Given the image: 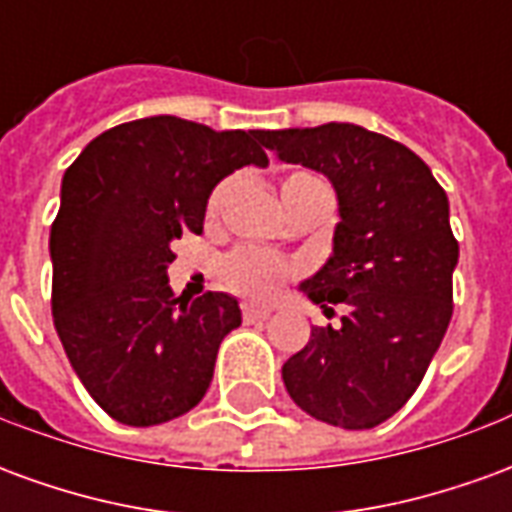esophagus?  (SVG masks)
<instances>
[{
    "label": "esophagus",
    "instance_id": "esophagus-1",
    "mask_svg": "<svg viewBox=\"0 0 512 512\" xmlns=\"http://www.w3.org/2000/svg\"><path fill=\"white\" fill-rule=\"evenodd\" d=\"M268 315H271V307H260V304H244L246 321H260V318H268Z\"/></svg>",
    "mask_w": 512,
    "mask_h": 512
}]
</instances>
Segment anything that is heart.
<instances>
[{
    "label": "heart",
    "mask_w": 512,
    "mask_h": 512,
    "mask_svg": "<svg viewBox=\"0 0 512 512\" xmlns=\"http://www.w3.org/2000/svg\"><path fill=\"white\" fill-rule=\"evenodd\" d=\"M310 180L318 178L310 175V172H293V175H288V178L282 180V200H285L288 194H293L299 186L310 183ZM224 191H227V186L222 183V186L211 194L208 216L216 213V208H219V202H222L224 197ZM222 277L235 293H241L246 299H271V296L282 288V282L290 277V266L285 260H279V257L263 252V249L241 246V249H235V252H230V255L224 257Z\"/></svg>",
    "instance_id": "heart-1"
}]
</instances>
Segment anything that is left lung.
Segmentation results:
<instances>
[{"label":"left lung","instance_id":"8db88e82","mask_svg":"<svg viewBox=\"0 0 512 512\" xmlns=\"http://www.w3.org/2000/svg\"><path fill=\"white\" fill-rule=\"evenodd\" d=\"M285 164L329 178L340 222L332 255L299 290L340 326H312L282 365L296 406L334 428L381 425L414 395L452 318L458 241L450 202L422 158L354 123L257 131Z\"/></svg>","mask_w":512,"mask_h":512}]
</instances>
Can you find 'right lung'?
Here are the masks:
<instances>
[{"label":"right lung","mask_w":512,"mask_h":512,"mask_svg":"<svg viewBox=\"0 0 512 512\" xmlns=\"http://www.w3.org/2000/svg\"><path fill=\"white\" fill-rule=\"evenodd\" d=\"M257 139L142 117L95 136L62 175L49 238L54 326L84 389L123 425H161L197 406L219 345L241 326L235 296H175L167 268L172 241L202 233L216 183L268 167Z\"/></svg>","instance_id":"obj_1"}]
</instances>
